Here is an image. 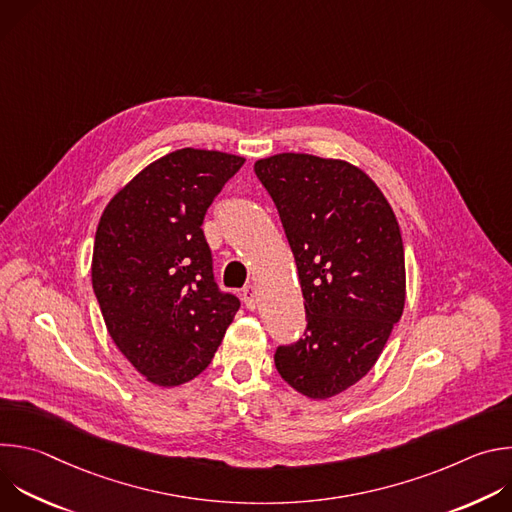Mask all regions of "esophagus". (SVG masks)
I'll use <instances>...</instances> for the list:
<instances>
[{
  "label": "esophagus",
  "mask_w": 512,
  "mask_h": 512,
  "mask_svg": "<svg viewBox=\"0 0 512 512\" xmlns=\"http://www.w3.org/2000/svg\"><path fill=\"white\" fill-rule=\"evenodd\" d=\"M243 302L249 310H255L257 308V289L255 285H247L243 287Z\"/></svg>",
  "instance_id": "34e87169"
}]
</instances>
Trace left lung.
Segmentation results:
<instances>
[{"instance_id": "obj_1", "label": "left lung", "mask_w": 512, "mask_h": 512, "mask_svg": "<svg viewBox=\"0 0 512 512\" xmlns=\"http://www.w3.org/2000/svg\"><path fill=\"white\" fill-rule=\"evenodd\" d=\"M298 265L308 328L275 369L310 399L367 375L405 308V253L391 204L346 160L283 152L255 162Z\"/></svg>"}]
</instances>
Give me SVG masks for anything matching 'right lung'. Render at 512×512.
Returning <instances> with one entry per match:
<instances>
[{"label": "right lung", "mask_w": 512, "mask_h": 512, "mask_svg": "<svg viewBox=\"0 0 512 512\" xmlns=\"http://www.w3.org/2000/svg\"><path fill=\"white\" fill-rule=\"evenodd\" d=\"M243 164L216 150L170 152L133 176L101 214L95 296L111 340L152 385L198 377L241 306L216 289L200 227Z\"/></svg>", "instance_id": "add662e5"}]
</instances>
